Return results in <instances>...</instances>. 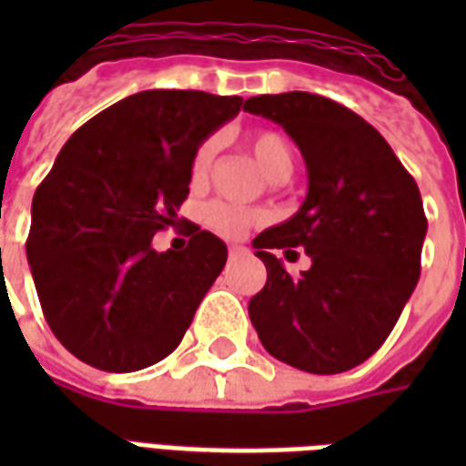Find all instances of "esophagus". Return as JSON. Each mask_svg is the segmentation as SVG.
Listing matches in <instances>:
<instances>
[{"label": "esophagus", "instance_id": "1", "mask_svg": "<svg viewBox=\"0 0 466 466\" xmlns=\"http://www.w3.org/2000/svg\"><path fill=\"white\" fill-rule=\"evenodd\" d=\"M247 252L244 247H229V259H237V257H242Z\"/></svg>", "mask_w": 466, "mask_h": 466}]
</instances>
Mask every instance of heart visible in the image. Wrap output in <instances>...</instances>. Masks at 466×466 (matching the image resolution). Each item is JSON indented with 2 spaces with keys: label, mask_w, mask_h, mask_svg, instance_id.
<instances>
[{
  "label": "heart",
  "mask_w": 466,
  "mask_h": 466,
  "mask_svg": "<svg viewBox=\"0 0 466 466\" xmlns=\"http://www.w3.org/2000/svg\"><path fill=\"white\" fill-rule=\"evenodd\" d=\"M217 149H219V139L217 137H209L207 142L199 144V149H197L192 159V167H189V177H192L194 184H202L209 177ZM249 149H252L259 169L267 174V179H272V182L282 179L284 182L292 174L294 152L292 144L287 142L284 134L272 132V129L254 132L249 137ZM202 219L212 232H217L219 237H227V239H234V237H242L259 219V214L249 212L244 207H237V204L212 202L204 207Z\"/></svg>",
  "instance_id": "heart-1"
}]
</instances>
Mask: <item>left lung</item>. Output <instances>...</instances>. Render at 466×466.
I'll return each instance as SVG.
<instances>
[{"label":"left lung","instance_id":"8db88e82","mask_svg":"<svg viewBox=\"0 0 466 466\" xmlns=\"http://www.w3.org/2000/svg\"><path fill=\"white\" fill-rule=\"evenodd\" d=\"M252 115L289 134L307 164V199L252 242L267 284L249 319L272 357L309 374H339L390 337L420 279L427 217L420 189L371 124L309 92L259 95ZM304 246L313 267L292 278L273 257Z\"/></svg>","mask_w":466,"mask_h":466}]
</instances>
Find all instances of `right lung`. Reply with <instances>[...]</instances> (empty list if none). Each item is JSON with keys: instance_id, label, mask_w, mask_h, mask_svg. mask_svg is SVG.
I'll list each match as a JSON object with an SVG mask.
<instances>
[{"instance_id": "obj_1", "label": "right lung", "mask_w": 466, "mask_h": 466, "mask_svg": "<svg viewBox=\"0 0 466 466\" xmlns=\"http://www.w3.org/2000/svg\"><path fill=\"white\" fill-rule=\"evenodd\" d=\"M242 96L147 89L79 127L32 199L26 259L46 324L76 360L137 371L172 354L227 262L187 224L182 252L152 237L177 222L199 144Z\"/></svg>"}]
</instances>
